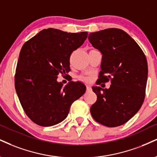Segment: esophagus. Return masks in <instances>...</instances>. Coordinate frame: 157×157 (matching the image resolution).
<instances>
[{
	"label": "esophagus",
	"mask_w": 157,
	"mask_h": 157,
	"mask_svg": "<svg viewBox=\"0 0 157 157\" xmlns=\"http://www.w3.org/2000/svg\"><path fill=\"white\" fill-rule=\"evenodd\" d=\"M86 88H87V90H91V87H90V85H87Z\"/></svg>",
	"instance_id": "34e87169"
}]
</instances>
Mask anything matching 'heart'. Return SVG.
Masks as SVG:
<instances>
[{
	"label": "heart",
	"instance_id": "b5f03b06",
	"mask_svg": "<svg viewBox=\"0 0 157 157\" xmlns=\"http://www.w3.org/2000/svg\"><path fill=\"white\" fill-rule=\"evenodd\" d=\"M79 79L80 80H88V78H87L86 77H84V76H80L79 77Z\"/></svg>",
	"mask_w": 157,
	"mask_h": 157
}]
</instances>
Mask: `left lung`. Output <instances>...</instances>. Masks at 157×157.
I'll return each mask as SVG.
<instances>
[{
    "label": "left lung",
    "instance_id": "8db88e82",
    "mask_svg": "<svg viewBox=\"0 0 157 157\" xmlns=\"http://www.w3.org/2000/svg\"><path fill=\"white\" fill-rule=\"evenodd\" d=\"M88 40L102 54L100 82L93 86L97 101L90 107L94 119L108 127L125 124L138 112L145 99L148 78L145 56L137 42L123 30L107 28L90 33Z\"/></svg>",
    "mask_w": 157,
    "mask_h": 157
}]
</instances>
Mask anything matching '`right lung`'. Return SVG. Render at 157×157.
Returning a JSON list of instances; mask_svg holds the SVG:
<instances>
[{"label": "right lung", "instance_id": "1", "mask_svg": "<svg viewBox=\"0 0 157 157\" xmlns=\"http://www.w3.org/2000/svg\"><path fill=\"white\" fill-rule=\"evenodd\" d=\"M88 33H67L48 28L23 44L16 68L15 89L25 113L35 124L51 126L65 119L74 101L85 94L80 82L63 86L59 74L70 71V56Z\"/></svg>", "mask_w": 157, "mask_h": 157}]
</instances>
